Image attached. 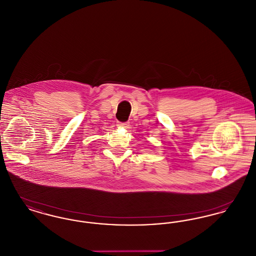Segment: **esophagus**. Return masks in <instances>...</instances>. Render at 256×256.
I'll use <instances>...</instances> for the list:
<instances>
[{
  "instance_id": "1",
  "label": "esophagus",
  "mask_w": 256,
  "mask_h": 256,
  "mask_svg": "<svg viewBox=\"0 0 256 256\" xmlns=\"http://www.w3.org/2000/svg\"><path fill=\"white\" fill-rule=\"evenodd\" d=\"M118 126H122V128H128L130 122H119Z\"/></svg>"
}]
</instances>
